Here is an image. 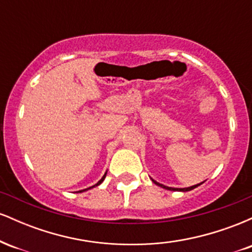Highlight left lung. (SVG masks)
<instances>
[{
    "label": "left lung",
    "instance_id": "obj_1",
    "mask_svg": "<svg viewBox=\"0 0 252 252\" xmlns=\"http://www.w3.org/2000/svg\"><path fill=\"white\" fill-rule=\"evenodd\" d=\"M152 181L154 182L155 185H158V186L162 187V189H168V190H178V192H189V190H192V189H194L195 187L200 186V185L202 184V182H200V184H198V185H194V186H190V187H185V189H174V187H168V186H164V185L160 184V182H156L155 180H153V179H152Z\"/></svg>",
    "mask_w": 252,
    "mask_h": 252
}]
</instances>
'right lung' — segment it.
I'll return each instance as SVG.
<instances>
[{
  "label": "right lung",
  "mask_w": 252,
  "mask_h": 252,
  "mask_svg": "<svg viewBox=\"0 0 252 252\" xmlns=\"http://www.w3.org/2000/svg\"><path fill=\"white\" fill-rule=\"evenodd\" d=\"M105 176H106V172H105V174H104V175H103V178H102V179H100V180H99V181H98L96 185H94V186H92V187H89V189H82V190H78V192H79V193H82V192H85V190H88V189H94V187H96V186H98V185H100V184H102V182L104 181V179H105Z\"/></svg>",
  "instance_id": "add662e5"
}]
</instances>
